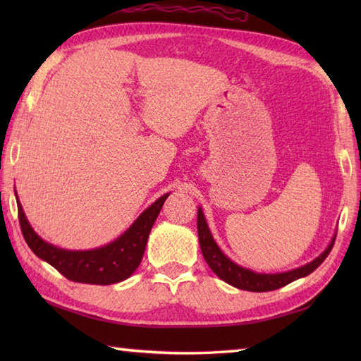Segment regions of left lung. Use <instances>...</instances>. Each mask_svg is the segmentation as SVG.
Listing matches in <instances>:
<instances>
[{"instance_id":"8db88e82","label":"left lung","mask_w":361,"mask_h":361,"mask_svg":"<svg viewBox=\"0 0 361 361\" xmlns=\"http://www.w3.org/2000/svg\"><path fill=\"white\" fill-rule=\"evenodd\" d=\"M197 228H198V240H200L203 257L206 262H208L211 270L216 273L221 281L229 283V286L240 290H247V291H271V290L287 286V283L293 282L296 279L305 278V276L310 274L312 271H315L317 268L324 262V259L329 256V252H331L334 247V242L336 237V234H334L331 243L327 245V248L307 264L293 268V270L282 271V273H257L255 270H251V268L235 264L234 260L229 259L225 252L220 250L217 242L214 240L211 229L208 226V221H206V217L200 206H198Z\"/></svg>"}]
</instances>
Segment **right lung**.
I'll use <instances>...</instances> for the list:
<instances>
[{"instance_id":"1","label":"right lung","mask_w":361,"mask_h":361,"mask_svg":"<svg viewBox=\"0 0 361 361\" xmlns=\"http://www.w3.org/2000/svg\"><path fill=\"white\" fill-rule=\"evenodd\" d=\"M169 195L171 192L161 195L158 200L153 202L113 242L93 250H65L43 240L34 231L15 190L21 233L34 255L52 265L70 281L94 283V286H110L133 274L141 264L150 229Z\"/></svg>"}]
</instances>
